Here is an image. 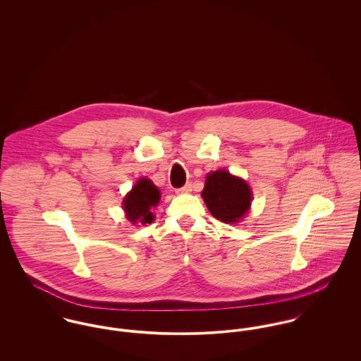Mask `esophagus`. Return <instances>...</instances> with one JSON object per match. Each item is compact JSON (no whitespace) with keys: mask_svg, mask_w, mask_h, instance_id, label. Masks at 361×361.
Wrapping results in <instances>:
<instances>
[{"mask_svg":"<svg viewBox=\"0 0 361 361\" xmlns=\"http://www.w3.org/2000/svg\"><path fill=\"white\" fill-rule=\"evenodd\" d=\"M176 192H178V193H190V192H192V185H190V183H186L183 188L178 189Z\"/></svg>","mask_w":361,"mask_h":361,"instance_id":"esophagus-1","label":"esophagus"}]
</instances>
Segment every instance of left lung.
<instances>
[{
  "label": "left lung",
  "mask_w": 361,
  "mask_h": 361,
  "mask_svg": "<svg viewBox=\"0 0 361 361\" xmlns=\"http://www.w3.org/2000/svg\"><path fill=\"white\" fill-rule=\"evenodd\" d=\"M202 197L208 211L225 224L242 221L252 204L247 182L224 169L208 173Z\"/></svg>",
  "instance_id": "1"
}]
</instances>
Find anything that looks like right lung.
Instances as JSON below:
<instances>
[{
	"mask_svg": "<svg viewBox=\"0 0 361 361\" xmlns=\"http://www.w3.org/2000/svg\"><path fill=\"white\" fill-rule=\"evenodd\" d=\"M159 197L161 193L150 179H139L122 203L126 218L132 224H152L154 221L152 208L158 204Z\"/></svg>",
	"mask_w": 361,
	"mask_h": 361,
	"instance_id": "add662e5",
	"label": "right lung"
}]
</instances>
